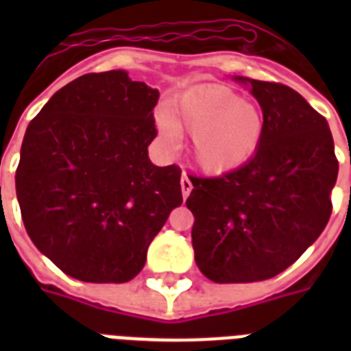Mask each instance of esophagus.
<instances>
[{"label": "esophagus", "mask_w": 351, "mask_h": 351, "mask_svg": "<svg viewBox=\"0 0 351 351\" xmlns=\"http://www.w3.org/2000/svg\"><path fill=\"white\" fill-rule=\"evenodd\" d=\"M180 186H182V195H184V198L189 197V193H191V189H193V184H191V180H189V176H187L186 171L182 173Z\"/></svg>", "instance_id": "obj_1"}]
</instances>
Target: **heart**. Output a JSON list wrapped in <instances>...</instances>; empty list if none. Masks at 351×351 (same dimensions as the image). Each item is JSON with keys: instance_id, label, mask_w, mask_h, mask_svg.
<instances>
[{"instance_id": "1", "label": "heart", "mask_w": 351, "mask_h": 351, "mask_svg": "<svg viewBox=\"0 0 351 351\" xmlns=\"http://www.w3.org/2000/svg\"><path fill=\"white\" fill-rule=\"evenodd\" d=\"M175 121L193 134V156L211 173L233 169L258 147L264 118L258 107L226 87H202L187 93L175 107ZM162 132L175 136V125L162 118Z\"/></svg>"}]
</instances>
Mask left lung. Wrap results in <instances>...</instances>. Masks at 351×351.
I'll use <instances>...</instances> for the list:
<instances>
[{"instance_id":"8db88e82","label":"left lung","mask_w":351,"mask_h":351,"mask_svg":"<svg viewBox=\"0 0 351 351\" xmlns=\"http://www.w3.org/2000/svg\"><path fill=\"white\" fill-rule=\"evenodd\" d=\"M247 82L264 118L255 154L224 175H191L186 200L197 266L220 284L291 266L326 228L339 173L326 118L288 85Z\"/></svg>"}]
</instances>
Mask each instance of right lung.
Segmentation results:
<instances>
[{"label":"right lung","instance_id":"add662e5","mask_svg":"<svg viewBox=\"0 0 351 351\" xmlns=\"http://www.w3.org/2000/svg\"><path fill=\"white\" fill-rule=\"evenodd\" d=\"M158 89L125 71L80 76L27 127L16 169L25 230L69 277L129 282L182 204L178 165L147 156Z\"/></svg>","mask_w":351,"mask_h":351}]
</instances>
